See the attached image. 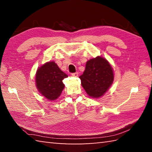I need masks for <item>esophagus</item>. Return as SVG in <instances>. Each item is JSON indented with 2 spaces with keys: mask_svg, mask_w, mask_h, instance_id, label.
Returning a JSON list of instances; mask_svg holds the SVG:
<instances>
[{
  "mask_svg": "<svg viewBox=\"0 0 152 152\" xmlns=\"http://www.w3.org/2000/svg\"><path fill=\"white\" fill-rule=\"evenodd\" d=\"M72 76H74V77H78V72L72 73Z\"/></svg>",
  "mask_w": 152,
  "mask_h": 152,
  "instance_id": "esophagus-1",
  "label": "esophagus"
}]
</instances>
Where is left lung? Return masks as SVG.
<instances>
[{"mask_svg":"<svg viewBox=\"0 0 152 152\" xmlns=\"http://www.w3.org/2000/svg\"><path fill=\"white\" fill-rule=\"evenodd\" d=\"M79 78L87 94L98 99L103 96L112 85L114 74L109 61L97 56L87 61L85 70Z\"/></svg>","mask_w":152,"mask_h":152,"instance_id":"1","label":"left lung"}]
</instances>
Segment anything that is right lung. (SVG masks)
Wrapping results in <instances>:
<instances>
[{
    "instance_id": "right-lung-1",
    "label": "right lung",
    "mask_w": 152,
    "mask_h": 152,
    "mask_svg": "<svg viewBox=\"0 0 152 152\" xmlns=\"http://www.w3.org/2000/svg\"><path fill=\"white\" fill-rule=\"evenodd\" d=\"M68 75L59 68L54 61H49L37 69L35 84L40 94L50 101L60 96L64 88L62 80Z\"/></svg>"
}]
</instances>
